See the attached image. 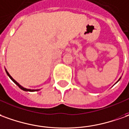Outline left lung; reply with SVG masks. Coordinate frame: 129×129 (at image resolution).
<instances>
[{"label":"left lung","mask_w":129,"mask_h":129,"mask_svg":"<svg viewBox=\"0 0 129 129\" xmlns=\"http://www.w3.org/2000/svg\"><path fill=\"white\" fill-rule=\"evenodd\" d=\"M119 80H120V79H119ZM119 80H118V81H119ZM118 81H117V82H118Z\"/></svg>","instance_id":"8db88e82"}]
</instances>
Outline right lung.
Segmentation results:
<instances>
[{
	"mask_svg": "<svg viewBox=\"0 0 129 129\" xmlns=\"http://www.w3.org/2000/svg\"><path fill=\"white\" fill-rule=\"evenodd\" d=\"M6 73H7V74H8V76H9V77H10V79H11V80H12L13 82H14V83L16 84H17V86H19V88H20L21 89H22V90H23V91H38V90L28 89H26V88H24V87H23V86H21L20 85V84H19L18 83V82H16V81H15V80H14V79H13V78H12V77L11 76H10V75L8 73V72L7 71H6Z\"/></svg>",
	"mask_w": 129,
	"mask_h": 129,
	"instance_id": "right-lung-1",
	"label": "right lung"
}]
</instances>
